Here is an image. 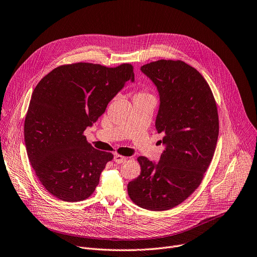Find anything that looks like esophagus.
Wrapping results in <instances>:
<instances>
[{"mask_svg": "<svg viewBox=\"0 0 257 257\" xmlns=\"http://www.w3.org/2000/svg\"><path fill=\"white\" fill-rule=\"evenodd\" d=\"M126 160H127L126 157H124L122 155H118V154L114 155V157H113V161L115 163H118V164H122V163H124Z\"/></svg>", "mask_w": 257, "mask_h": 257, "instance_id": "34e87169", "label": "esophagus"}]
</instances>
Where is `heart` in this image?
<instances>
[{
  "label": "heart",
  "mask_w": 257,
  "mask_h": 257,
  "mask_svg": "<svg viewBox=\"0 0 257 257\" xmlns=\"http://www.w3.org/2000/svg\"><path fill=\"white\" fill-rule=\"evenodd\" d=\"M155 99L154 98V95L152 94V93L148 90H142L139 91L138 93H136L135 96H134V99Z\"/></svg>",
  "instance_id": "obj_1"
}]
</instances>
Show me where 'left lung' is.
<instances>
[{
	"mask_svg": "<svg viewBox=\"0 0 257 257\" xmlns=\"http://www.w3.org/2000/svg\"><path fill=\"white\" fill-rule=\"evenodd\" d=\"M141 69L159 91L156 129L164 135L161 143L165 151L158 164L138 157L141 175L127 189L137 206L164 211L188 199L201 184L217 144V105L206 80L188 63L161 59Z\"/></svg>",
	"mask_w": 257,
	"mask_h": 257,
	"instance_id": "8db88e82",
	"label": "left lung"
}]
</instances>
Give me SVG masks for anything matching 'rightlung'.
<instances>
[{"label": "right lung", "mask_w": 257, "mask_h": 257, "mask_svg": "<svg viewBox=\"0 0 257 257\" xmlns=\"http://www.w3.org/2000/svg\"><path fill=\"white\" fill-rule=\"evenodd\" d=\"M133 66L78 62L60 65L36 86L25 121L28 156L51 195L65 202L89 198L113 156L92 148L84 131L105 111Z\"/></svg>", "instance_id": "1"}]
</instances>
